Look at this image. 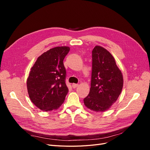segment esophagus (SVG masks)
<instances>
[{
    "mask_svg": "<svg viewBox=\"0 0 150 150\" xmlns=\"http://www.w3.org/2000/svg\"><path fill=\"white\" fill-rule=\"evenodd\" d=\"M78 86H79V84H75V83H74V84H72V88H77V87H78Z\"/></svg>",
    "mask_w": 150,
    "mask_h": 150,
    "instance_id": "esophagus-1",
    "label": "esophagus"
}]
</instances>
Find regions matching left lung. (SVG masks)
<instances>
[{
  "label": "left lung",
  "mask_w": 150,
  "mask_h": 150,
  "mask_svg": "<svg viewBox=\"0 0 150 150\" xmlns=\"http://www.w3.org/2000/svg\"><path fill=\"white\" fill-rule=\"evenodd\" d=\"M92 61L90 91L84 103L90 110L103 112L118 98L123 86V78L114 57L103 47L95 46Z\"/></svg>",
  "instance_id": "left-lung-1"
}]
</instances>
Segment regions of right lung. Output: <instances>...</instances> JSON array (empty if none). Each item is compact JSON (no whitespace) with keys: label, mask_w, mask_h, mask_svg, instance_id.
<instances>
[{"label":"right lung","mask_w":150,"mask_h":150,"mask_svg":"<svg viewBox=\"0 0 150 150\" xmlns=\"http://www.w3.org/2000/svg\"><path fill=\"white\" fill-rule=\"evenodd\" d=\"M70 48L56 47L40 55L31 68L27 87L31 101L44 111L57 110L64 103L68 89L63 61Z\"/></svg>","instance_id":"1"}]
</instances>
